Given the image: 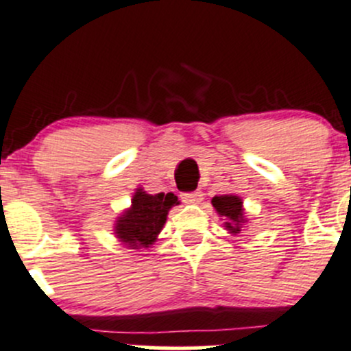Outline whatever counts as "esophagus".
<instances>
[{
    "mask_svg": "<svg viewBox=\"0 0 351 351\" xmlns=\"http://www.w3.org/2000/svg\"><path fill=\"white\" fill-rule=\"evenodd\" d=\"M182 200L185 202V204H190V205H197L200 204L202 200H204V193L202 192H190V193H182Z\"/></svg>",
    "mask_w": 351,
    "mask_h": 351,
    "instance_id": "esophagus-1",
    "label": "esophagus"
}]
</instances>
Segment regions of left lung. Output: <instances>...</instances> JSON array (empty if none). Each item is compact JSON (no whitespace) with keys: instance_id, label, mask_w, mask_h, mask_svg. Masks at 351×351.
<instances>
[{"instance_id":"1","label":"left lung","mask_w":351,"mask_h":351,"mask_svg":"<svg viewBox=\"0 0 351 351\" xmlns=\"http://www.w3.org/2000/svg\"><path fill=\"white\" fill-rule=\"evenodd\" d=\"M212 205H214L219 217H224V228L231 234L241 232L244 224H247L241 197L234 195V193H229V195H215L212 198Z\"/></svg>"}]
</instances>
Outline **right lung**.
<instances>
[{
	"instance_id": "obj_1",
	"label": "right lung",
	"mask_w": 351,
	"mask_h": 351,
	"mask_svg": "<svg viewBox=\"0 0 351 351\" xmlns=\"http://www.w3.org/2000/svg\"><path fill=\"white\" fill-rule=\"evenodd\" d=\"M178 204L180 200L175 193L151 195L139 186L136 189L130 207L117 217L113 234L129 250L149 247L165 228L168 212Z\"/></svg>"
}]
</instances>
